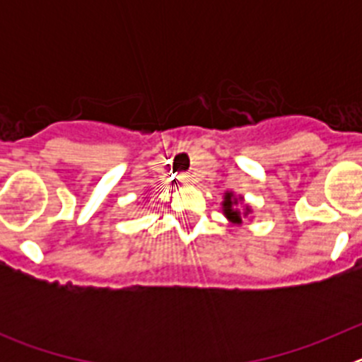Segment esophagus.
<instances>
[{"label": "esophagus", "instance_id": "obj_1", "mask_svg": "<svg viewBox=\"0 0 362 362\" xmlns=\"http://www.w3.org/2000/svg\"><path fill=\"white\" fill-rule=\"evenodd\" d=\"M179 181H181V183H183V185H190L192 181H194V175L181 174V175H179Z\"/></svg>", "mask_w": 362, "mask_h": 362}]
</instances>
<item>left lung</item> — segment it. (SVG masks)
<instances>
[{
    "mask_svg": "<svg viewBox=\"0 0 362 362\" xmlns=\"http://www.w3.org/2000/svg\"><path fill=\"white\" fill-rule=\"evenodd\" d=\"M243 196H235L233 192H225V196H223V214H225L226 219L232 223V225H243V219L248 217L252 214V209L248 204H243V210L238 209V204H243Z\"/></svg>",
    "mask_w": 362,
    "mask_h": 362,
    "instance_id": "1",
    "label": "left lung"
}]
</instances>
